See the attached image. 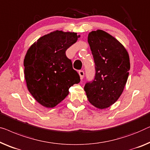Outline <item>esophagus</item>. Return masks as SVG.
Wrapping results in <instances>:
<instances>
[{"instance_id": "esophagus-1", "label": "esophagus", "mask_w": 150, "mask_h": 150, "mask_svg": "<svg viewBox=\"0 0 150 150\" xmlns=\"http://www.w3.org/2000/svg\"><path fill=\"white\" fill-rule=\"evenodd\" d=\"M79 75H80V79H82L84 78V72L83 70H79Z\"/></svg>"}]
</instances>
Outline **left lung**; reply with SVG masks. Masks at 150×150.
I'll use <instances>...</instances> for the list:
<instances>
[{"mask_svg": "<svg viewBox=\"0 0 150 150\" xmlns=\"http://www.w3.org/2000/svg\"><path fill=\"white\" fill-rule=\"evenodd\" d=\"M88 42L95 74L84 88L88 101L104 109L114 104L122 94L129 74V56L120 42L103 30L90 32Z\"/></svg>", "mask_w": 150, "mask_h": 150, "instance_id": "8db88e82", "label": "left lung"}]
</instances>
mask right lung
Wrapping results in <instances>:
<instances>
[{
    "label": "right lung",
    "instance_id": "1",
    "mask_svg": "<svg viewBox=\"0 0 150 150\" xmlns=\"http://www.w3.org/2000/svg\"><path fill=\"white\" fill-rule=\"evenodd\" d=\"M79 36L74 32L55 31L40 38L28 49L24 65L28 91L39 103L53 108L66 98L69 88L79 83L66 51Z\"/></svg>",
    "mask_w": 150,
    "mask_h": 150
}]
</instances>
